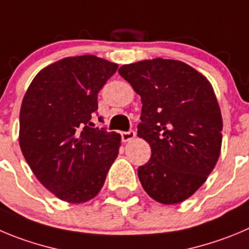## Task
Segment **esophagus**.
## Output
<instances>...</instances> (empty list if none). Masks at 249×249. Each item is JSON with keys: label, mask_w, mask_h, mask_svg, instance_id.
Instances as JSON below:
<instances>
[{"label": "esophagus", "mask_w": 249, "mask_h": 249, "mask_svg": "<svg viewBox=\"0 0 249 249\" xmlns=\"http://www.w3.org/2000/svg\"><path fill=\"white\" fill-rule=\"evenodd\" d=\"M136 136V132L134 130H130V131H123L122 132V140L124 142H127V141L134 140Z\"/></svg>", "instance_id": "34e87169"}]
</instances>
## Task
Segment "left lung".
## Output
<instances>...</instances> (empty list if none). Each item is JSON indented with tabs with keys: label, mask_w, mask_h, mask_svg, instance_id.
I'll return each instance as SVG.
<instances>
[{
	"label": "left lung",
	"mask_w": 249,
	"mask_h": 249,
	"mask_svg": "<svg viewBox=\"0 0 249 249\" xmlns=\"http://www.w3.org/2000/svg\"><path fill=\"white\" fill-rule=\"evenodd\" d=\"M123 78L142 102L138 136L151 146L139 167L141 185L166 205L192 196L219 160L222 117L208 78L178 60H142L123 65Z\"/></svg>",
	"instance_id": "1"
}]
</instances>
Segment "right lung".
Segmentation results:
<instances>
[{"label":"right lung","instance_id":"add662e5","mask_svg":"<svg viewBox=\"0 0 249 249\" xmlns=\"http://www.w3.org/2000/svg\"><path fill=\"white\" fill-rule=\"evenodd\" d=\"M117 70L94 55L65 57L44 67L23 98V156L39 182L67 203L94 198L119 153V134L90 127L98 92Z\"/></svg>","mask_w":249,"mask_h":249}]
</instances>
